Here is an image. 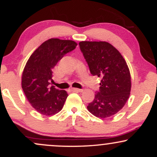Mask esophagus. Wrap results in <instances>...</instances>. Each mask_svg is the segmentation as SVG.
<instances>
[{
    "label": "esophagus",
    "instance_id": "obj_1",
    "mask_svg": "<svg viewBox=\"0 0 157 157\" xmlns=\"http://www.w3.org/2000/svg\"><path fill=\"white\" fill-rule=\"evenodd\" d=\"M71 90H72L73 91H75V92H82V91H83V89H76V88H72Z\"/></svg>",
    "mask_w": 157,
    "mask_h": 157
}]
</instances>
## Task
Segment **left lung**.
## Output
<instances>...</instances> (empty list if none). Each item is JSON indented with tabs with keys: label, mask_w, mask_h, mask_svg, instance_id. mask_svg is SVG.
<instances>
[{
	"label": "left lung",
	"mask_w": 157,
	"mask_h": 157,
	"mask_svg": "<svg viewBox=\"0 0 157 157\" xmlns=\"http://www.w3.org/2000/svg\"><path fill=\"white\" fill-rule=\"evenodd\" d=\"M79 45L90 72L102 78L100 91L87 109L97 117L113 116L123 108L130 96L131 74L125 59L105 41H81Z\"/></svg>",
	"instance_id": "1"
}]
</instances>
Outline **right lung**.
I'll use <instances>...</instances> for the list:
<instances>
[{
    "mask_svg": "<svg viewBox=\"0 0 157 157\" xmlns=\"http://www.w3.org/2000/svg\"><path fill=\"white\" fill-rule=\"evenodd\" d=\"M70 40L51 38L32 53L22 74L21 86L27 100L37 112L52 116L61 111L68 94L65 90L48 86L52 81V69L59 60L77 46Z\"/></svg>",
    "mask_w": 157,
    "mask_h": 157,
    "instance_id": "right-lung-1",
    "label": "right lung"
}]
</instances>
